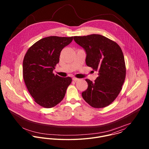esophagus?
Instances as JSON below:
<instances>
[{"label":"esophagus","mask_w":149,"mask_h":149,"mask_svg":"<svg viewBox=\"0 0 149 149\" xmlns=\"http://www.w3.org/2000/svg\"><path fill=\"white\" fill-rule=\"evenodd\" d=\"M72 80H73V81H75L79 80V79H77V78H76V77H73V78H72Z\"/></svg>","instance_id":"obj_1"}]
</instances>
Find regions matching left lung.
Masks as SVG:
<instances>
[{
    "instance_id": "left-lung-1",
    "label": "left lung",
    "mask_w": 149,
    "mask_h": 149,
    "mask_svg": "<svg viewBox=\"0 0 149 149\" xmlns=\"http://www.w3.org/2000/svg\"><path fill=\"white\" fill-rule=\"evenodd\" d=\"M73 39L84 49L86 65L99 72L94 83L85 80L88 88L82 93L83 99L94 108L108 106L118 96L126 77L125 58L120 47L99 34L75 36Z\"/></svg>"
}]
</instances>
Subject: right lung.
I'll return each instance as SVG.
<instances>
[{
	"label": "right lung",
	"instance_id": "obj_1",
	"mask_svg": "<svg viewBox=\"0 0 149 149\" xmlns=\"http://www.w3.org/2000/svg\"><path fill=\"white\" fill-rule=\"evenodd\" d=\"M73 38H43L33 45L24 56L23 79L29 93L41 106L49 108L57 105L64 99L72 82L70 77H61L53 71L59 63L61 50Z\"/></svg>",
	"mask_w": 149,
	"mask_h": 149
}]
</instances>
